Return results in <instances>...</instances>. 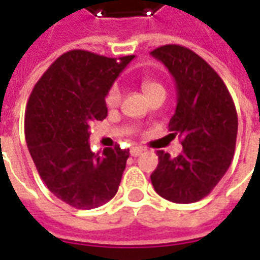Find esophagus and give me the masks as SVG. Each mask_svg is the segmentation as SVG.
<instances>
[{
    "instance_id": "1",
    "label": "esophagus",
    "mask_w": 260,
    "mask_h": 260,
    "mask_svg": "<svg viewBox=\"0 0 260 260\" xmlns=\"http://www.w3.org/2000/svg\"><path fill=\"white\" fill-rule=\"evenodd\" d=\"M143 151H144V149L143 147H133L132 150H130V154L133 156V157H137V156H140Z\"/></svg>"
}]
</instances>
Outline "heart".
Instances as JSON below:
<instances>
[{"label":"heart","mask_w":260,"mask_h":260,"mask_svg":"<svg viewBox=\"0 0 260 260\" xmlns=\"http://www.w3.org/2000/svg\"><path fill=\"white\" fill-rule=\"evenodd\" d=\"M142 87L143 90H144V93L147 94V97L151 95V94L157 93V91H165V85L153 77L143 78ZM121 99H123V88H121V85L113 84L107 90L104 100H106V104H107L109 109H116L118 104L121 103Z\"/></svg>","instance_id":"heart-1"}]
</instances>
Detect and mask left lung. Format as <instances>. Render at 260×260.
<instances>
[{"label": "left lung", "mask_w": 260, "mask_h": 260, "mask_svg": "<svg viewBox=\"0 0 260 260\" xmlns=\"http://www.w3.org/2000/svg\"><path fill=\"white\" fill-rule=\"evenodd\" d=\"M151 54L176 80L177 106L169 130L179 134L183 146L176 157L157 151L151 184L173 203H194L215 189L231 166L238 136L236 107L223 80L187 47L161 45Z\"/></svg>", "instance_id": "1"}]
</instances>
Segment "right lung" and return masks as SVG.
<instances>
[{"mask_svg": "<svg viewBox=\"0 0 260 260\" xmlns=\"http://www.w3.org/2000/svg\"><path fill=\"white\" fill-rule=\"evenodd\" d=\"M134 55L110 58L85 50L61 54L37 81L25 109V140L48 190L76 209L111 200L128 149L90 150V124L107 117L106 93Z\"/></svg>", "mask_w": 260, "mask_h": 260, "instance_id": "1", "label": "right lung"}]
</instances>
